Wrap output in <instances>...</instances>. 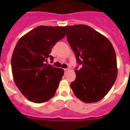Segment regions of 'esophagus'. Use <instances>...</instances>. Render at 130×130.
Returning a JSON list of instances; mask_svg holds the SVG:
<instances>
[{"instance_id":"1","label":"esophagus","mask_w":130,"mask_h":130,"mask_svg":"<svg viewBox=\"0 0 130 130\" xmlns=\"http://www.w3.org/2000/svg\"><path fill=\"white\" fill-rule=\"evenodd\" d=\"M68 70H69V69H68V68H66V69H64V73H66V72H67L68 71Z\"/></svg>"}]
</instances>
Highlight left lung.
Here are the masks:
<instances>
[{
    "instance_id": "1",
    "label": "left lung",
    "mask_w": 130,
    "mask_h": 130,
    "mask_svg": "<svg viewBox=\"0 0 130 130\" xmlns=\"http://www.w3.org/2000/svg\"><path fill=\"white\" fill-rule=\"evenodd\" d=\"M67 40L81 68L70 86L74 94L85 103L98 102L111 90L117 77V57L110 41L90 26H64Z\"/></svg>"
}]
</instances>
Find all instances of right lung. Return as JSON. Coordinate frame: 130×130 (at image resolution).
Masks as SVG:
<instances>
[{
    "instance_id": "1",
    "label": "right lung",
    "mask_w": 130,
    "mask_h": 130,
    "mask_svg": "<svg viewBox=\"0 0 130 130\" xmlns=\"http://www.w3.org/2000/svg\"><path fill=\"white\" fill-rule=\"evenodd\" d=\"M66 35L63 26H39L21 38L11 57L16 86L29 101L43 103L55 95L64 70L45 64L53 47Z\"/></svg>"
}]
</instances>
